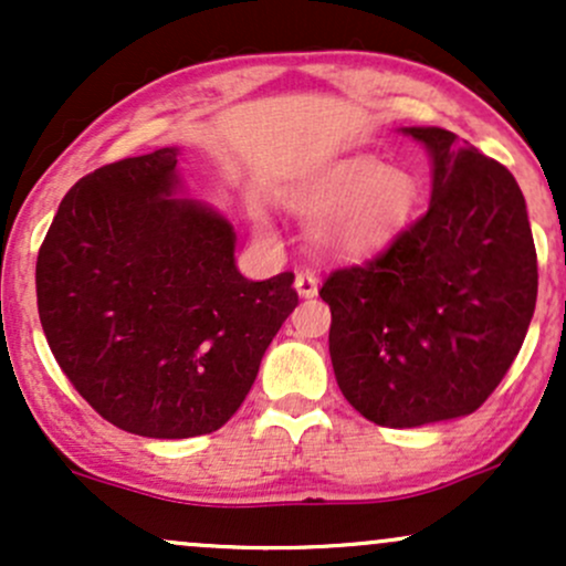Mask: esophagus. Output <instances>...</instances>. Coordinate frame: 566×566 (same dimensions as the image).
I'll return each instance as SVG.
<instances>
[{
    "mask_svg": "<svg viewBox=\"0 0 566 566\" xmlns=\"http://www.w3.org/2000/svg\"><path fill=\"white\" fill-rule=\"evenodd\" d=\"M295 290L301 297H314L319 292V279H316V274H311V271H301L295 276Z\"/></svg>",
    "mask_w": 566,
    "mask_h": 566,
    "instance_id": "34e87169",
    "label": "esophagus"
}]
</instances>
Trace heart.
Returning <instances> with one entry per match:
<instances>
[{
	"instance_id": "b5f03b06",
	"label": "heart",
	"mask_w": 566,
	"mask_h": 566,
	"mask_svg": "<svg viewBox=\"0 0 566 566\" xmlns=\"http://www.w3.org/2000/svg\"><path fill=\"white\" fill-rule=\"evenodd\" d=\"M420 199L412 172L373 157L329 165L301 188L295 207L314 218V242L329 255L369 258L407 229Z\"/></svg>"
}]
</instances>
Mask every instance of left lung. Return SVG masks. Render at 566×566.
<instances>
[{
	"label": "left lung",
	"mask_w": 566,
	"mask_h": 566,
	"mask_svg": "<svg viewBox=\"0 0 566 566\" xmlns=\"http://www.w3.org/2000/svg\"><path fill=\"white\" fill-rule=\"evenodd\" d=\"M433 191L373 261L322 284L329 356L356 412L415 428L476 412L505 378L537 301V252L516 178L441 127H405Z\"/></svg>",
	"instance_id": "8db88e82"
}]
</instances>
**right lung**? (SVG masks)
<instances>
[{"label": "right lung", "instance_id": "obj_1", "mask_svg": "<svg viewBox=\"0 0 566 566\" xmlns=\"http://www.w3.org/2000/svg\"><path fill=\"white\" fill-rule=\"evenodd\" d=\"M178 148L97 167L39 247L50 350L103 420L148 439L218 431L297 305L292 271L250 282L231 223L178 191Z\"/></svg>", "mask_w": 566, "mask_h": 566}]
</instances>
